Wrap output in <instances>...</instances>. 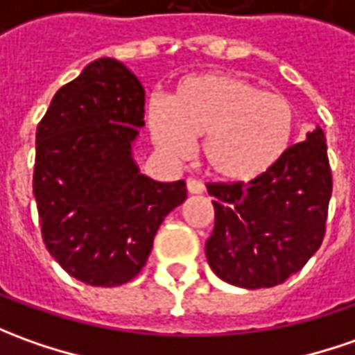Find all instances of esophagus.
I'll return each mask as SVG.
<instances>
[{
  "mask_svg": "<svg viewBox=\"0 0 355 355\" xmlns=\"http://www.w3.org/2000/svg\"><path fill=\"white\" fill-rule=\"evenodd\" d=\"M187 188L190 194H202L204 192V184L200 180H196V178H188Z\"/></svg>",
  "mask_w": 355,
  "mask_h": 355,
  "instance_id": "34e87169",
  "label": "esophagus"
}]
</instances>
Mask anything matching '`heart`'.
<instances>
[{
    "instance_id": "obj_1",
    "label": "heart",
    "mask_w": 355,
    "mask_h": 355,
    "mask_svg": "<svg viewBox=\"0 0 355 355\" xmlns=\"http://www.w3.org/2000/svg\"><path fill=\"white\" fill-rule=\"evenodd\" d=\"M147 124L161 151L180 157L200 139L209 175L248 182L274 167L293 141L297 116L286 96L235 73H202L178 81L163 101H151Z\"/></svg>"
}]
</instances>
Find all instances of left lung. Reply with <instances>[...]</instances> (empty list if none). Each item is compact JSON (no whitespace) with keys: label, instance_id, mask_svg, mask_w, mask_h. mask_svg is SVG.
Segmentation results:
<instances>
[{"label":"left lung","instance_id":"1","mask_svg":"<svg viewBox=\"0 0 355 355\" xmlns=\"http://www.w3.org/2000/svg\"><path fill=\"white\" fill-rule=\"evenodd\" d=\"M214 231L211 270L247 289L274 288L307 264L327 233L332 194L327 141L317 128L274 167L248 182H208Z\"/></svg>","mask_w":355,"mask_h":355}]
</instances>
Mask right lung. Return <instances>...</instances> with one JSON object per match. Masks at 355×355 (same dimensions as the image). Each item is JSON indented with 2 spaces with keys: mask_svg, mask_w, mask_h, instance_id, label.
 Returning <instances> with one entry per match:
<instances>
[{
  "mask_svg": "<svg viewBox=\"0 0 355 355\" xmlns=\"http://www.w3.org/2000/svg\"><path fill=\"white\" fill-rule=\"evenodd\" d=\"M144 96L124 64L101 58L58 91L36 128L33 192L42 241L89 286L136 278L159 225L187 200L184 180L157 182L132 159Z\"/></svg>",
  "mask_w": 355,
  "mask_h": 355,
  "instance_id": "add662e5",
  "label": "right lung"
}]
</instances>
